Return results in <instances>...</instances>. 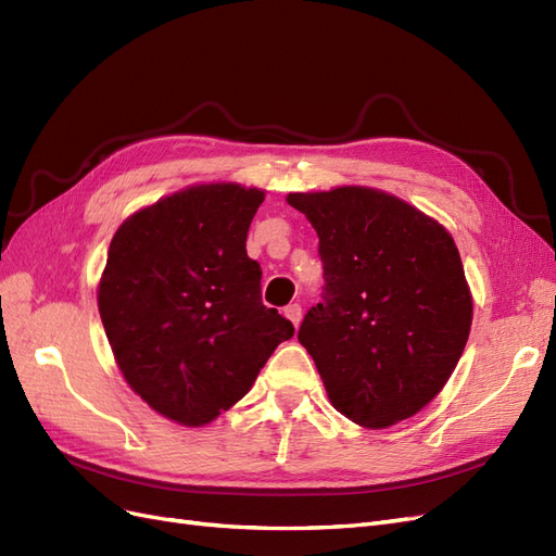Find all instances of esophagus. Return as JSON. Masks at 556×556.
I'll return each mask as SVG.
<instances>
[{"mask_svg": "<svg viewBox=\"0 0 556 556\" xmlns=\"http://www.w3.org/2000/svg\"><path fill=\"white\" fill-rule=\"evenodd\" d=\"M301 315H304V313H301V306H299V304H290L288 308H285V317H288L294 327H299Z\"/></svg>", "mask_w": 556, "mask_h": 556, "instance_id": "1", "label": "esophagus"}]
</instances>
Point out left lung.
Returning <instances> with one entry per match:
<instances>
[{
  "label": "left lung",
  "mask_w": 556,
  "mask_h": 556,
  "mask_svg": "<svg viewBox=\"0 0 556 556\" xmlns=\"http://www.w3.org/2000/svg\"><path fill=\"white\" fill-rule=\"evenodd\" d=\"M325 264L323 301L299 329L331 406L366 429L422 410L450 380L473 323V296L450 231L364 185L292 192Z\"/></svg>",
  "instance_id": "left-lung-1"
}]
</instances>
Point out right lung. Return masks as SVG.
Masks as SVG:
<instances>
[{
  "instance_id": "obj_1",
  "label": "right lung",
  "mask_w": 556,
  "mask_h": 556,
  "mask_svg": "<svg viewBox=\"0 0 556 556\" xmlns=\"http://www.w3.org/2000/svg\"><path fill=\"white\" fill-rule=\"evenodd\" d=\"M264 190L201 182L117 227L97 306L127 384L182 427H204L241 401L274 350L294 336L262 304L248 227Z\"/></svg>"
}]
</instances>
